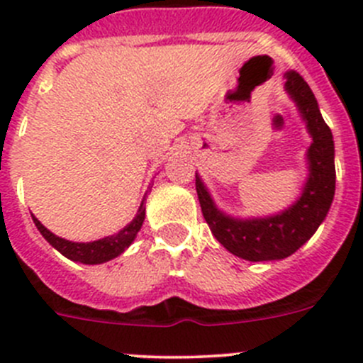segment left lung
I'll list each match as a JSON object with an SVG mask.
<instances>
[{
	"instance_id": "left-lung-1",
	"label": "left lung",
	"mask_w": 363,
	"mask_h": 363,
	"mask_svg": "<svg viewBox=\"0 0 363 363\" xmlns=\"http://www.w3.org/2000/svg\"><path fill=\"white\" fill-rule=\"evenodd\" d=\"M284 91L295 101L313 138L306 155L309 174L302 193L290 207L265 218H233L214 203L202 177L195 175L200 207L212 235L232 255L247 262H272L294 255L325 221L334 200L335 149L330 128L323 121L313 91L298 73H286Z\"/></svg>"
}]
</instances>
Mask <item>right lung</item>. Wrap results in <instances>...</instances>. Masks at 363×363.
Returning a JSON list of instances; mask_svg holds the SVG:
<instances>
[{"mask_svg":"<svg viewBox=\"0 0 363 363\" xmlns=\"http://www.w3.org/2000/svg\"><path fill=\"white\" fill-rule=\"evenodd\" d=\"M145 195H147V193H145ZM144 200H142L140 207H138L137 216H135L123 230H119V232L113 233V235L93 240V242H72V240L61 239V237L54 235L50 230H47L33 214L31 218L33 223L36 225V228H38L40 233L43 235V239H45L54 250L60 251L61 255L67 256L72 262L86 263V265H98V263H105L108 262V259L117 258V256L123 255V252L131 246V242L135 240L137 233L140 232L142 223H144L145 219Z\"/></svg>","mask_w":363,"mask_h":363,"instance_id":"obj_1","label":"right lung"}]
</instances>
